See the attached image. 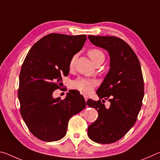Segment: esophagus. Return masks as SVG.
Here are the masks:
<instances>
[{"label": "esophagus", "instance_id": "1", "mask_svg": "<svg viewBox=\"0 0 160 160\" xmlns=\"http://www.w3.org/2000/svg\"><path fill=\"white\" fill-rule=\"evenodd\" d=\"M84 98H85L86 102L88 101V96H87V95H84Z\"/></svg>", "mask_w": 160, "mask_h": 160}]
</instances>
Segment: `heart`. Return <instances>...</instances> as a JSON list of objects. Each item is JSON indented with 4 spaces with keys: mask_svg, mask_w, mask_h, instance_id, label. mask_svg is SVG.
Instances as JSON below:
<instances>
[{
    "mask_svg": "<svg viewBox=\"0 0 160 160\" xmlns=\"http://www.w3.org/2000/svg\"><path fill=\"white\" fill-rule=\"evenodd\" d=\"M88 56L90 58L94 64L98 65L102 63L105 60V56L101 50L97 48H92L88 51ZM75 56H73L70 61V67L72 68L74 65ZM97 81L93 79L80 78L73 81L72 83V88L77 89L78 90L84 93H90L93 90L94 87L97 85Z\"/></svg>",
    "mask_w": 160,
    "mask_h": 160,
    "instance_id": "b5f03b06",
    "label": "heart"
}]
</instances>
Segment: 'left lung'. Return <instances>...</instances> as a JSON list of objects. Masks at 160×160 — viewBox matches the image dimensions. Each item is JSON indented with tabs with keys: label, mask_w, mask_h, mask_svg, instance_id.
<instances>
[{
	"label": "left lung",
	"mask_w": 160,
	"mask_h": 160,
	"mask_svg": "<svg viewBox=\"0 0 160 160\" xmlns=\"http://www.w3.org/2000/svg\"><path fill=\"white\" fill-rule=\"evenodd\" d=\"M94 46L108 51L110 68L97 94L111 103L106 108L101 100L88 99L99 116L88 127V134L94 142L109 144L123 138L137 120L144 97V81L136 54L123 39L116 37L89 35Z\"/></svg>",
	"instance_id": "obj_1"
}]
</instances>
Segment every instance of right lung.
<instances>
[{
	"label": "right lung",
	"mask_w": 160,
	"mask_h": 160,
	"mask_svg": "<svg viewBox=\"0 0 160 160\" xmlns=\"http://www.w3.org/2000/svg\"><path fill=\"white\" fill-rule=\"evenodd\" d=\"M86 39L85 34H49L35 43L23 62L18 90L21 116L29 131L43 141L63 138L69 119L86 107L83 96L75 90L64 99L53 97Z\"/></svg>",
	"instance_id": "add662e5"
}]
</instances>
